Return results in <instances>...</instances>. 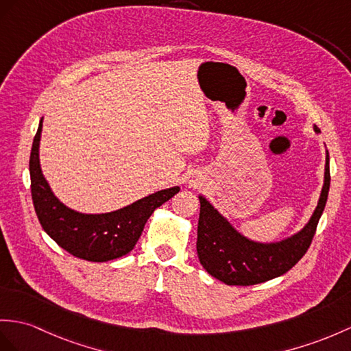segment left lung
Masks as SVG:
<instances>
[{
    "label": "left lung",
    "mask_w": 351,
    "mask_h": 351,
    "mask_svg": "<svg viewBox=\"0 0 351 351\" xmlns=\"http://www.w3.org/2000/svg\"><path fill=\"white\" fill-rule=\"evenodd\" d=\"M330 186L329 153H326L324 184L317 207L301 232L280 243L262 244L247 240L230 226L219 211L199 196L196 252L205 271L229 286H253L286 274L302 259L311 245Z\"/></svg>",
    "instance_id": "8db88e82"
}]
</instances>
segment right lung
Instances as JSON below:
<instances>
[{
	"mask_svg": "<svg viewBox=\"0 0 351 351\" xmlns=\"http://www.w3.org/2000/svg\"><path fill=\"white\" fill-rule=\"evenodd\" d=\"M41 128L43 119L32 141L29 176L34 208L43 229L64 250L84 261L107 262L130 253L152 213L173 198L180 187L176 186L152 193L128 207L106 215L77 213L59 202L41 174L38 159Z\"/></svg>",
	"mask_w": 351,
	"mask_h": 351,
	"instance_id": "right-lung-1",
	"label": "right lung"
}]
</instances>
